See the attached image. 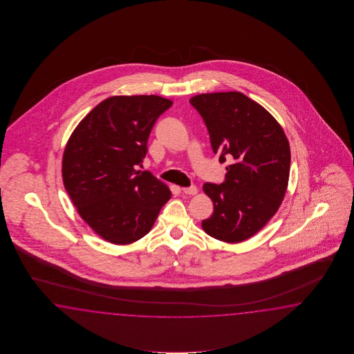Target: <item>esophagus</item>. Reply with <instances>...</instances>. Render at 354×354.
I'll list each match as a JSON object with an SVG mask.
<instances>
[{
    "instance_id": "esophagus-1",
    "label": "esophagus",
    "mask_w": 354,
    "mask_h": 354,
    "mask_svg": "<svg viewBox=\"0 0 354 354\" xmlns=\"http://www.w3.org/2000/svg\"><path fill=\"white\" fill-rule=\"evenodd\" d=\"M182 191H183V194H186V195H196L197 194V187L196 186H191V187H185L182 188Z\"/></svg>"
}]
</instances>
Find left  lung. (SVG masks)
Instances as JSON below:
<instances>
[{
	"mask_svg": "<svg viewBox=\"0 0 354 354\" xmlns=\"http://www.w3.org/2000/svg\"><path fill=\"white\" fill-rule=\"evenodd\" d=\"M189 104L203 116L218 162H230L221 185H203L214 212L203 229L218 241H245L271 220L286 194L288 140L271 113L241 92L203 93Z\"/></svg>",
	"mask_w": 354,
	"mask_h": 354,
	"instance_id": "1",
	"label": "left lung"
}]
</instances>
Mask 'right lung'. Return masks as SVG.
Here are the masks:
<instances>
[{
  "label": "right lung",
  "mask_w": 354,
  "mask_h": 354,
  "mask_svg": "<svg viewBox=\"0 0 354 354\" xmlns=\"http://www.w3.org/2000/svg\"><path fill=\"white\" fill-rule=\"evenodd\" d=\"M172 101L113 96L86 115L68 140L63 183L78 214L105 241L130 244L149 233L171 191L149 171H138L148 138Z\"/></svg>",
  "instance_id": "obj_1"
}]
</instances>
